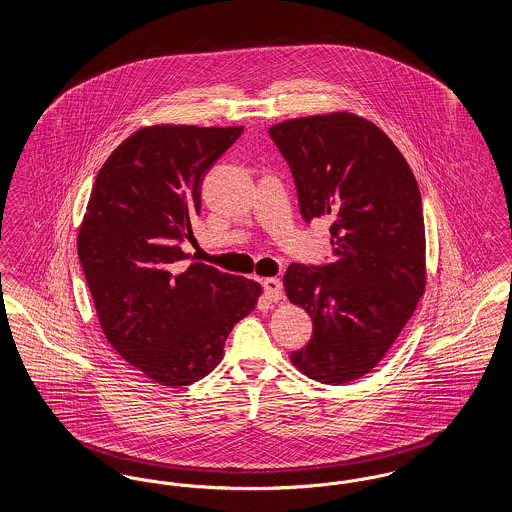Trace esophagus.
<instances>
[{"instance_id":"1","label":"esophagus","mask_w":512,"mask_h":512,"mask_svg":"<svg viewBox=\"0 0 512 512\" xmlns=\"http://www.w3.org/2000/svg\"><path fill=\"white\" fill-rule=\"evenodd\" d=\"M263 290H265L268 301H280L284 297V288L278 278H265Z\"/></svg>"}]
</instances>
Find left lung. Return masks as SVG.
Returning a JSON list of instances; mask_svg holds the SVG:
<instances>
[{
  "label": "left lung",
  "mask_w": 512,
  "mask_h": 512,
  "mask_svg": "<svg viewBox=\"0 0 512 512\" xmlns=\"http://www.w3.org/2000/svg\"><path fill=\"white\" fill-rule=\"evenodd\" d=\"M290 165L305 222H330L332 259L292 263L290 301L313 318L292 363L322 384L365 376L413 317L426 286L422 197L401 151L351 113L280 122L268 130Z\"/></svg>",
  "instance_id": "obj_1"
}]
</instances>
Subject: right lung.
Wrapping results in <instances>:
<instances>
[{
    "mask_svg": "<svg viewBox=\"0 0 512 512\" xmlns=\"http://www.w3.org/2000/svg\"><path fill=\"white\" fill-rule=\"evenodd\" d=\"M242 126H149L99 169L78 259L107 341L153 382L180 388L219 365L224 341L247 317L261 286L188 255L201 180Z\"/></svg>",
    "mask_w": 512,
    "mask_h": 512,
    "instance_id": "right-lung-1",
    "label": "right lung"
}]
</instances>
